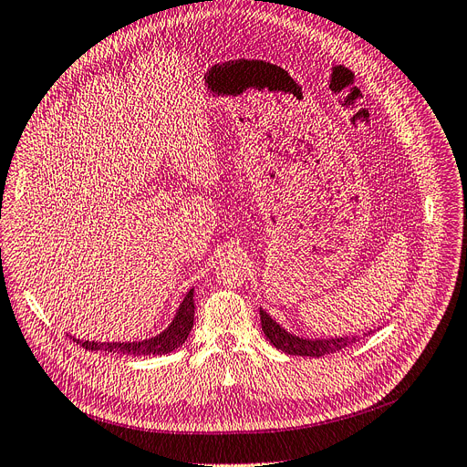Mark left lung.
I'll list each match as a JSON object with an SVG mask.
<instances>
[{
    "mask_svg": "<svg viewBox=\"0 0 467 467\" xmlns=\"http://www.w3.org/2000/svg\"><path fill=\"white\" fill-rule=\"evenodd\" d=\"M260 317H262V331L267 337V340L275 348H279L290 356L321 358L325 354L340 352L358 340V337H337V338H316V340L302 338L288 333L285 327H281L262 307H260Z\"/></svg>",
    "mask_w": 467,
    "mask_h": 467,
    "instance_id": "obj_1",
    "label": "left lung"
}]
</instances>
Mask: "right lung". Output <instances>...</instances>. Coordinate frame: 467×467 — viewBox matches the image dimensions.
Returning a JSON list of instances; mask_svg holds the SVG:
<instances>
[{"instance_id":"obj_1","label":"right lung","mask_w":467,"mask_h":467,"mask_svg":"<svg viewBox=\"0 0 467 467\" xmlns=\"http://www.w3.org/2000/svg\"><path fill=\"white\" fill-rule=\"evenodd\" d=\"M194 325V288L186 292V296L177 307V314L172 321L167 325L160 335L144 340H132V342H98V340H80L71 337L77 344H80L86 350H101V352H111L120 356H161L169 354L182 347L184 340L188 338L190 331H192Z\"/></svg>"}]
</instances>
